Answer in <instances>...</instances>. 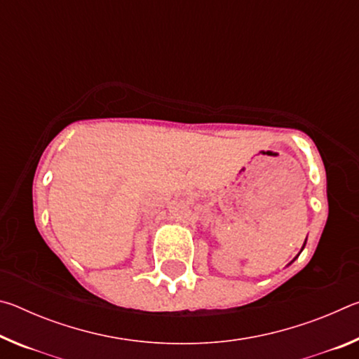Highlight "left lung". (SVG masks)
<instances>
[{
    "instance_id": "obj_1",
    "label": "left lung",
    "mask_w": 359,
    "mask_h": 359,
    "mask_svg": "<svg viewBox=\"0 0 359 359\" xmlns=\"http://www.w3.org/2000/svg\"><path fill=\"white\" fill-rule=\"evenodd\" d=\"M304 245H306V244H304ZM304 245H302V248H304Z\"/></svg>"
}]
</instances>
